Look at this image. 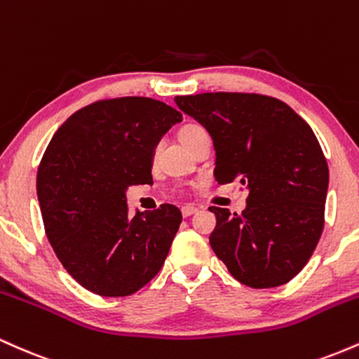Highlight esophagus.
Listing matches in <instances>:
<instances>
[{
    "label": "esophagus",
    "instance_id": "1",
    "mask_svg": "<svg viewBox=\"0 0 359 359\" xmlns=\"http://www.w3.org/2000/svg\"><path fill=\"white\" fill-rule=\"evenodd\" d=\"M197 211H199V209L194 208V205H184V208H182V216L184 217H189V216H192V214H196Z\"/></svg>",
    "mask_w": 359,
    "mask_h": 359
}]
</instances>
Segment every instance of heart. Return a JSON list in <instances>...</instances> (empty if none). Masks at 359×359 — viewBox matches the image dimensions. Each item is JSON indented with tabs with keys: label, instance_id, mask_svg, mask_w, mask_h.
<instances>
[{
	"label": "heart",
	"instance_id": "b5f03b06",
	"mask_svg": "<svg viewBox=\"0 0 359 359\" xmlns=\"http://www.w3.org/2000/svg\"><path fill=\"white\" fill-rule=\"evenodd\" d=\"M204 133H205V130L203 126L196 125V123H189V125H184L179 130V138L185 147H189L194 140L199 138L201 135H204Z\"/></svg>",
	"mask_w": 359,
	"mask_h": 359
}]
</instances>
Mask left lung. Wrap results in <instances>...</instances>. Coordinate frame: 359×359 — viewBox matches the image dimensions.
<instances>
[{
  "label": "left lung",
  "instance_id": "1",
  "mask_svg": "<svg viewBox=\"0 0 359 359\" xmlns=\"http://www.w3.org/2000/svg\"><path fill=\"white\" fill-rule=\"evenodd\" d=\"M175 104L211 135L214 177L248 189L246 209L216 214L209 236L216 257L253 288L290 282L324 229L329 168L312 128L277 97L253 93L177 96Z\"/></svg>",
  "mask_w": 359,
  "mask_h": 359
}]
</instances>
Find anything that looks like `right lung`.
Here are the masks:
<instances>
[{"instance_id": "right-lung-1", "label": "right lung", "mask_w": 359, "mask_h": 359, "mask_svg": "<svg viewBox=\"0 0 359 359\" xmlns=\"http://www.w3.org/2000/svg\"><path fill=\"white\" fill-rule=\"evenodd\" d=\"M179 111L151 97L96 101L55 131L36 174L45 233L74 280L126 297L158 273L182 212L172 204L128 217L126 189L151 184L156 143Z\"/></svg>"}]
</instances>
